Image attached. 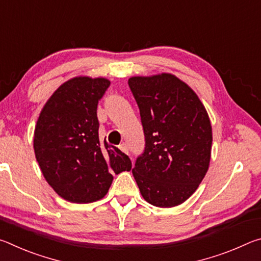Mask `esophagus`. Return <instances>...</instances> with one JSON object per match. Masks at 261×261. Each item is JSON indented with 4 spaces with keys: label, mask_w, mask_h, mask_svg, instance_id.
<instances>
[{
    "label": "esophagus",
    "mask_w": 261,
    "mask_h": 261,
    "mask_svg": "<svg viewBox=\"0 0 261 261\" xmlns=\"http://www.w3.org/2000/svg\"><path fill=\"white\" fill-rule=\"evenodd\" d=\"M118 148H120L123 153L129 154V147H127V145H126V144H124V143L121 144L120 146H118Z\"/></svg>",
    "instance_id": "1"
}]
</instances>
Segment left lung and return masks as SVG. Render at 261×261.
I'll return each mask as SVG.
<instances>
[{
  "label": "left lung",
  "mask_w": 261,
  "mask_h": 261,
  "mask_svg": "<svg viewBox=\"0 0 261 261\" xmlns=\"http://www.w3.org/2000/svg\"><path fill=\"white\" fill-rule=\"evenodd\" d=\"M129 86L146 143L132 169L141 196L156 207L183 204L210 167L213 135L205 106L187 83L168 72L134 76Z\"/></svg>",
  "instance_id": "obj_1"
}]
</instances>
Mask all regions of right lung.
<instances>
[{
	"instance_id": "1",
	"label": "right lung",
	"mask_w": 261,
	"mask_h": 261,
	"mask_svg": "<svg viewBox=\"0 0 261 261\" xmlns=\"http://www.w3.org/2000/svg\"><path fill=\"white\" fill-rule=\"evenodd\" d=\"M107 78L76 76L50 95L34 129L35 159L61 198L76 204L102 199L113 174L131 170L129 156L99 138V100Z\"/></svg>"
}]
</instances>
